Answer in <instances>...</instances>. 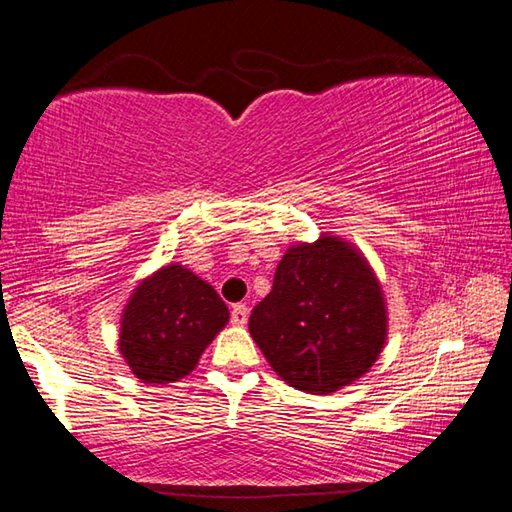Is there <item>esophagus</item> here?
I'll use <instances>...</instances> for the list:
<instances>
[{
    "mask_svg": "<svg viewBox=\"0 0 512 512\" xmlns=\"http://www.w3.org/2000/svg\"><path fill=\"white\" fill-rule=\"evenodd\" d=\"M230 318H232V323H235V325H246V320H248V305H244V302H239V305L232 307Z\"/></svg>",
    "mask_w": 512,
    "mask_h": 512,
    "instance_id": "34e87169",
    "label": "esophagus"
}]
</instances>
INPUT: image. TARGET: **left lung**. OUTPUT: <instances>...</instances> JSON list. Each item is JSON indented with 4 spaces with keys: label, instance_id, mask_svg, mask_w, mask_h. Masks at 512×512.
Instances as JSON below:
<instances>
[{
    "label": "left lung",
    "instance_id": "1",
    "mask_svg": "<svg viewBox=\"0 0 512 512\" xmlns=\"http://www.w3.org/2000/svg\"><path fill=\"white\" fill-rule=\"evenodd\" d=\"M248 329L289 386L329 395L366 375L381 354L384 291L361 250L325 232L284 253Z\"/></svg>",
    "mask_w": 512,
    "mask_h": 512
}]
</instances>
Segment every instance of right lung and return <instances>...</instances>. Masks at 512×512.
<instances>
[{
  "label": "right lung",
  "instance_id": "obj_1",
  "mask_svg": "<svg viewBox=\"0 0 512 512\" xmlns=\"http://www.w3.org/2000/svg\"><path fill=\"white\" fill-rule=\"evenodd\" d=\"M230 311L212 284L180 264L137 284L119 329V352L144 384H171L187 377Z\"/></svg>",
  "mask_w": 512,
  "mask_h": 512
}]
</instances>
